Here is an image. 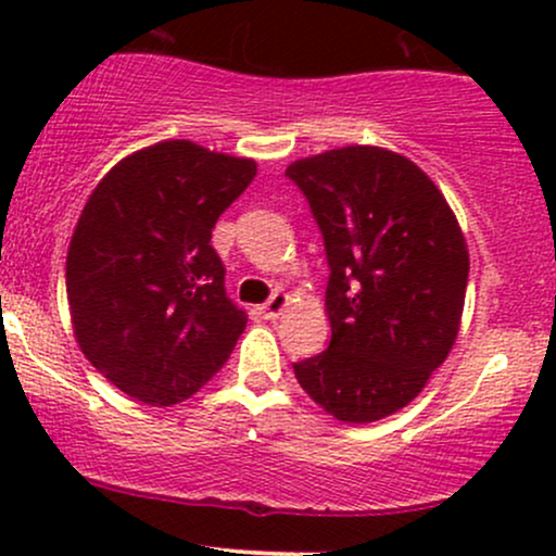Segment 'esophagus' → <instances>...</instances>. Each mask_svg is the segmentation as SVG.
<instances>
[{"instance_id": "esophagus-1", "label": "esophagus", "mask_w": 556, "mask_h": 556, "mask_svg": "<svg viewBox=\"0 0 556 556\" xmlns=\"http://www.w3.org/2000/svg\"><path fill=\"white\" fill-rule=\"evenodd\" d=\"M287 305H290V298H287L285 292H274V295L266 300L264 308H261V311H264V316L269 318V321H274V318L282 316V311L287 308Z\"/></svg>"}]
</instances>
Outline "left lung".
Listing matches in <instances>:
<instances>
[{"instance_id": "obj_1", "label": "left lung", "mask_w": 556, "mask_h": 556, "mask_svg": "<svg viewBox=\"0 0 556 556\" xmlns=\"http://www.w3.org/2000/svg\"><path fill=\"white\" fill-rule=\"evenodd\" d=\"M324 235L331 342L292 363L329 416L374 424L418 397L460 331L468 245L442 190L410 159L344 146L285 172Z\"/></svg>"}]
</instances>
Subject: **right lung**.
Masks as SVG:
<instances>
[{
  "label": "right lung",
  "mask_w": 556,
  "mask_h": 556,
  "mask_svg": "<svg viewBox=\"0 0 556 556\" xmlns=\"http://www.w3.org/2000/svg\"><path fill=\"white\" fill-rule=\"evenodd\" d=\"M253 177V159L162 140L114 164L83 206L67 251L75 340L130 397L177 405L235 350L248 316L212 229Z\"/></svg>",
  "instance_id": "1"
}]
</instances>
